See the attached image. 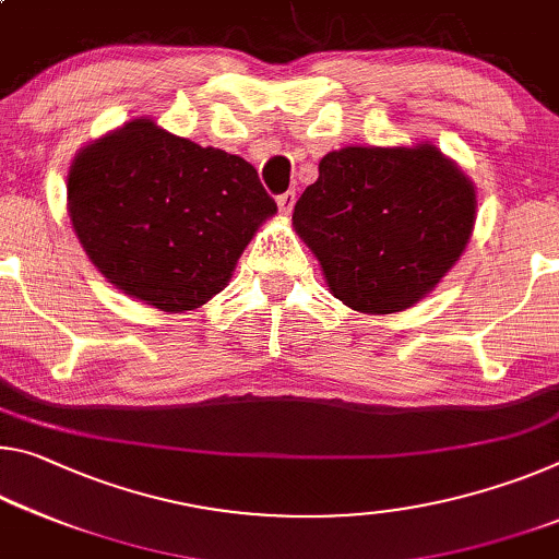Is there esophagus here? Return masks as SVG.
I'll return each instance as SVG.
<instances>
[{
    "label": "esophagus",
    "mask_w": 559,
    "mask_h": 559,
    "mask_svg": "<svg viewBox=\"0 0 559 559\" xmlns=\"http://www.w3.org/2000/svg\"><path fill=\"white\" fill-rule=\"evenodd\" d=\"M276 201H278L281 214H290V211H294V203H296V191H286V193H281V197H278Z\"/></svg>",
    "instance_id": "34e87169"
}]
</instances>
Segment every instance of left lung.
Segmentation results:
<instances>
[{
  "label": "left lung",
  "mask_w": 559,
  "mask_h": 559,
  "mask_svg": "<svg viewBox=\"0 0 559 559\" xmlns=\"http://www.w3.org/2000/svg\"><path fill=\"white\" fill-rule=\"evenodd\" d=\"M475 186L432 144L345 146L318 164L294 209L328 288L360 313L430 294L471 241Z\"/></svg>",
  "instance_id": "8db88e82"
}]
</instances>
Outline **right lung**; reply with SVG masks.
Instances as JSON below:
<instances>
[{"label": "right lung", "instance_id": "right-lung-1", "mask_svg": "<svg viewBox=\"0 0 559 559\" xmlns=\"http://www.w3.org/2000/svg\"><path fill=\"white\" fill-rule=\"evenodd\" d=\"M67 209L79 243L123 294L166 313L228 286L243 248L276 214L241 156L134 119L76 154Z\"/></svg>", "mask_w": 559, "mask_h": 559}]
</instances>
